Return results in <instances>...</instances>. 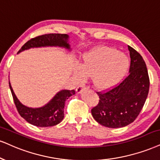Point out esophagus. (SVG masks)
Here are the masks:
<instances>
[{
    "label": "esophagus",
    "mask_w": 160,
    "mask_h": 160,
    "mask_svg": "<svg viewBox=\"0 0 160 160\" xmlns=\"http://www.w3.org/2000/svg\"><path fill=\"white\" fill-rule=\"evenodd\" d=\"M85 88H86V87L84 86V84H80V85H78L76 88L77 93H81V92H82V90L85 89Z\"/></svg>",
    "instance_id": "esophagus-1"
}]
</instances>
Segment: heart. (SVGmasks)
<instances>
[{"mask_svg": "<svg viewBox=\"0 0 160 160\" xmlns=\"http://www.w3.org/2000/svg\"><path fill=\"white\" fill-rule=\"evenodd\" d=\"M129 59L115 48L99 47L82 56L78 70L73 72L76 82L91 78L96 88L108 90L117 85L127 73Z\"/></svg>", "mask_w": 160, "mask_h": 160, "instance_id": "b5f03b06", "label": "heart"}]
</instances>
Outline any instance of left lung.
Here are the masks:
<instances>
[{
  "label": "left lung",
  "mask_w": 160,
  "mask_h": 160,
  "mask_svg": "<svg viewBox=\"0 0 160 160\" xmlns=\"http://www.w3.org/2000/svg\"><path fill=\"white\" fill-rule=\"evenodd\" d=\"M131 57L129 76L113 89L98 92L99 102L91 113L100 125L119 128L132 123L142 109L149 91V77L145 61L128 46Z\"/></svg>",
  "instance_id": "1"
}]
</instances>
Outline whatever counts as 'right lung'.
<instances>
[{"instance_id":"right-lung-1","label":"right lung","mask_w":160,"mask_h":160,"mask_svg":"<svg viewBox=\"0 0 160 160\" xmlns=\"http://www.w3.org/2000/svg\"><path fill=\"white\" fill-rule=\"evenodd\" d=\"M69 37L67 34H46L32 38L23 44L20 49L18 54L23 51L31 48L39 47H58L71 51L70 44L69 43ZM9 88L12 95L14 102L18 111L21 117L31 125L37 127H51L58 125L64 119V103L68 98L74 95L75 90H62L58 91L52 98L50 102L40 108H30L24 105L19 101L13 91L12 88L9 81Z\"/></svg>"}]
</instances>
